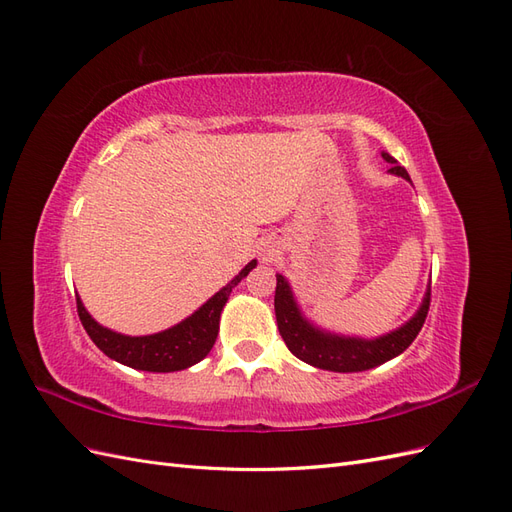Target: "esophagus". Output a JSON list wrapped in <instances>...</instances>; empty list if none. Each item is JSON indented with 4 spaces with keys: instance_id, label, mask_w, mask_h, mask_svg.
I'll return each instance as SVG.
<instances>
[{
    "instance_id": "obj_1",
    "label": "esophagus",
    "mask_w": 512,
    "mask_h": 512,
    "mask_svg": "<svg viewBox=\"0 0 512 512\" xmlns=\"http://www.w3.org/2000/svg\"><path fill=\"white\" fill-rule=\"evenodd\" d=\"M267 256H269V254H267Z\"/></svg>"
}]
</instances>
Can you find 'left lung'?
I'll list each match as a JSON object with an SVG mask.
<instances>
[{
	"instance_id": "1",
	"label": "left lung",
	"mask_w": 512,
	"mask_h": 512,
	"mask_svg": "<svg viewBox=\"0 0 512 512\" xmlns=\"http://www.w3.org/2000/svg\"><path fill=\"white\" fill-rule=\"evenodd\" d=\"M382 158L391 164L389 173L410 181L408 170L404 166H399L393 156L382 151ZM275 277H277L275 318H277V329H280V335L286 342L288 350L297 356V359L305 361L307 365H314L318 369L339 371V374L365 371L395 359V356H399L414 342L418 331L423 329L427 312H429L431 288H427L423 303L416 309V314L406 324H401L399 329L374 339L337 335L309 322L301 314V307L297 299H294L292 288L286 277L280 273Z\"/></svg>"
}]
</instances>
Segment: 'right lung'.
Listing matches in <instances>:
<instances>
[{"label":"right lung","instance_id":"right-lung-1","mask_svg":"<svg viewBox=\"0 0 512 512\" xmlns=\"http://www.w3.org/2000/svg\"><path fill=\"white\" fill-rule=\"evenodd\" d=\"M256 267V260L247 262L239 271V275L213 294V297L200 305L192 316L181 320L175 327L166 331L153 333V335H123L111 331L98 324L89 316L79 294H76V309H79V318L87 335L108 359H113L121 365H128L132 369L141 371H156V374H168V371H181L203 361L209 350L215 344V337L220 331V316L222 309L230 297L232 288H235L243 277Z\"/></svg>","mask_w":512,"mask_h":512}]
</instances>
